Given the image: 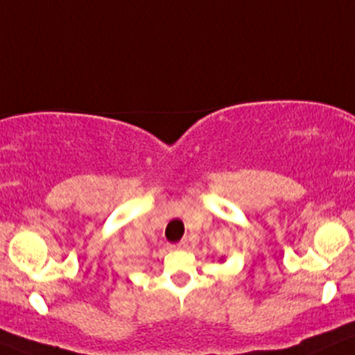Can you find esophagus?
Wrapping results in <instances>:
<instances>
[{
	"instance_id": "34e87169",
	"label": "esophagus",
	"mask_w": 355,
	"mask_h": 355,
	"mask_svg": "<svg viewBox=\"0 0 355 355\" xmlns=\"http://www.w3.org/2000/svg\"><path fill=\"white\" fill-rule=\"evenodd\" d=\"M174 248H187V240L186 239H182L181 242H178L176 245H173Z\"/></svg>"
}]
</instances>
